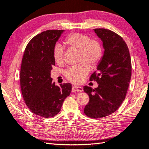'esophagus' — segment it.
Listing matches in <instances>:
<instances>
[{"label":"esophagus","mask_w":149,"mask_h":149,"mask_svg":"<svg viewBox=\"0 0 149 149\" xmlns=\"http://www.w3.org/2000/svg\"><path fill=\"white\" fill-rule=\"evenodd\" d=\"M83 87H79V86H77V85H73L72 86V92H81L83 91Z\"/></svg>","instance_id":"34e87169"}]
</instances>
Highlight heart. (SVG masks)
I'll return each mask as SVG.
<instances>
[{"label": "heart", "mask_w": 149, "mask_h": 149, "mask_svg": "<svg viewBox=\"0 0 149 149\" xmlns=\"http://www.w3.org/2000/svg\"><path fill=\"white\" fill-rule=\"evenodd\" d=\"M64 43L67 47L79 50V62L81 64L68 68L64 73V76L70 81L79 84L90 72L88 65L95 68L99 64L103 55L102 46L98 40L91 39L89 35L81 33L69 35L65 38ZM52 54L58 65L64 64V49L61 45H56L54 47Z\"/></svg>", "instance_id": "b5f03b06"}]
</instances>
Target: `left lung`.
I'll return each mask as SVG.
<instances>
[{"instance_id": "left-lung-1", "label": "left lung", "mask_w": 149, "mask_h": 149, "mask_svg": "<svg viewBox=\"0 0 149 149\" xmlns=\"http://www.w3.org/2000/svg\"><path fill=\"white\" fill-rule=\"evenodd\" d=\"M94 31L102 41L104 52L97 72L90 77V81H96L99 86L94 89L84 87L89 97L84 113L89 118H101L116 112L124 100L132 76V62L122 37L104 28Z\"/></svg>"}]
</instances>
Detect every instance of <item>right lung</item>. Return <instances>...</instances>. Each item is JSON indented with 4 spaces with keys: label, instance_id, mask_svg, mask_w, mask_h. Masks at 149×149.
Returning <instances> with one entry per match:
<instances>
[{
    "label": "right lung",
    "instance_id": "obj_1",
    "mask_svg": "<svg viewBox=\"0 0 149 149\" xmlns=\"http://www.w3.org/2000/svg\"><path fill=\"white\" fill-rule=\"evenodd\" d=\"M64 30H47L32 38L25 49L20 70V87L27 107L35 115L49 118L61 109L72 85H55L50 71L55 65L53 50Z\"/></svg>",
    "mask_w": 149,
    "mask_h": 149
}]
</instances>
